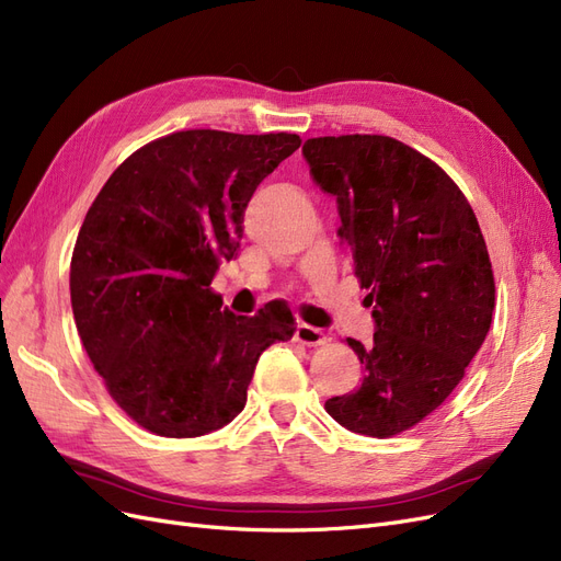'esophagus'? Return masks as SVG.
Returning <instances> with one entry per match:
<instances>
[{
    "label": "esophagus",
    "instance_id": "34e87169",
    "mask_svg": "<svg viewBox=\"0 0 561 561\" xmlns=\"http://www.w3.org/2000/svg\"><path fill=\"white\" fill-rule=\"evenodd\" d=\"M295 339H297L299 344H304V346H322V344H328V334L322 332V330H318V328H313V325H307V322H301V325H297Z\"/></svg>",
    "mask_w": 561,
    "mask_h": 561
}]
</instances>
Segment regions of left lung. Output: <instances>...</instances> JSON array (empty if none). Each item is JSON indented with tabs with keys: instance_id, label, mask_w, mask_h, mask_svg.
I'll return each instance as SVG.
<instances>
[{
	"instance_id": "left-lung-1",
	"label": "left lung",
	"mask_w": 561,
	"mask_h": 561,
	"mask_svg": "<svg viewBox=\"0 0 561 561\" xmlns=\"http://www.w3.org/2000/svg\"><path fill=\"white\" fill-rule=\"evenodd\" d=\"M301 151L336 198L377 322L369 346L346 339L363 383L325 410L353 433L393 437L449 398L484 342L496 301L484 236L456 182L396 138L328 135Z\"/></svg>"
}]
</instances>
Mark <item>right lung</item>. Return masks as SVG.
<instances>
[{"label": "right lung", "instance_id": "obj_1", "mask_svg": "<svg viewBox=\"0 0 561 561\" xmlns=\"http://www.w3.org/2000/svg\"><path fill=\"white\" fill-rule=\"evenodd\" d=\"M299 145L295 133H171L133 151L89 208L70 264L77 332L112 400L149 433L227 426L262 351L293 339L283 304L236 316L210 283L257 184Z\"/></svg>", "mask_w": 561, "mask_h": 561}]
</instances>
